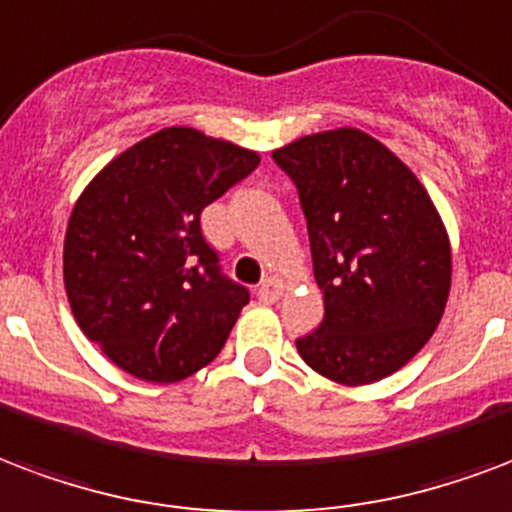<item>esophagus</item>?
<instances>
[{"instance_id": "obj_1", "label": "esophagus", "mask_w": 512, "mask_h": 512, "mask_svg": "<svg viewBox=\"0 0 512 512\" xmlns=\"http://www.w3.org/2000/svg\"><path fill=\"white\" fill-rule=\"evenodd\" d=\"M284 295V282L279 276H268L263 284H260V290H257V298L263 300V303H276V300Z\"/></svg>"}]
</instances>
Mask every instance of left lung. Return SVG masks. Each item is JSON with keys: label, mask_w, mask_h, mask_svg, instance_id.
I'll return each mask as SVG.
<instances>
[{"label": "left lung", "mask_w": 512, "mask_h": 512, "mask_svg": "<svg viewBox=\"0 0 512 512\" xmlns=\"http://www.w3.org/2000/svg\"><path fill=\"white\" fill-rule=\"evenodd\" d=\"M298 185L322 325L298 338L319 376L365 386L392 376L438 330L451 292V241L427 187L360 128L273 150Z\"/></svg>", "instance_id": "left-lung-1"}]
</instances>
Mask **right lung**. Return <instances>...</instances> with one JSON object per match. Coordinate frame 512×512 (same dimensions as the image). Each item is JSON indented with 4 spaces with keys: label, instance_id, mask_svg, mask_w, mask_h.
I'll list each match as a JSON object with an SVG mask.
<instances>
[{
    "label": "right lung",
    "instance_id": "add662e5",
    "mask_svg": "<svg viewBox=\"0 0 512 512\" xmlns=\"http://www.w3.org/2000/svg\"><path fill=\"white\" fill-rule=\"evenodd\" d=\"M260 155L187 126L161 128L85 185L64 236L77 325L134 378L174 384L220 354L247 287L220 273L201 212Z\"/></svg>",
    "mask_w": 512,
    "mask_h": 512
}]
</instances>
